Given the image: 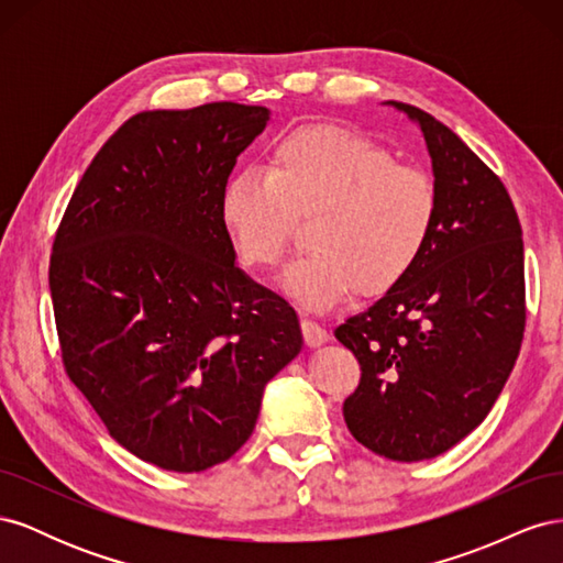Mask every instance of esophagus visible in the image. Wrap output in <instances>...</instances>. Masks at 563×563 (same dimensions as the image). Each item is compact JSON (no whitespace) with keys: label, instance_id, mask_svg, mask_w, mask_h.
Returning a JSON list of instances; mask_svg holds the SVG:
<instances>
[{"label":"esophagus","instance_id":"1","mask_svg":"<svg viewBox=\"0 0 563 563\" xmlns=\"http://www.w3.org/2000/svg\"><path fill=\"white\" fill-rule=\"evenodd\" d=\"M300 329H302L305 343H308L310 347H319V345H323V343H327V340H329L327 329H323L321 323H317L314 319H308V317H305V319L300 321Z\"/></svg>","mask_w":563,"mask_h":563}]
</instances>
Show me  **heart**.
<instances>
[{"mask_svg":"<svg viewBox=\"0 0 563 563\" xmlns=\"http://www.w3.org/2000/svg\"><path fill=\"white\" fill-rule=\"evenodd\" d=\"M437 185L383 145L338 126H302L269 150L267 166L236 172L220 195V220L242 263L277 267L298 218L314 246L286 269L284 288L327 310L356 288L378 296L422 258L437 223Z\"/></svg>","mask_w":563,"mask_h":563,"instance_id":"b5f03b06","label":"heart"}]
</instances>
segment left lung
Masks as SVG:
<instances>
[{
  "label": "left lung",
  "mask_w": 563,
  "mask_h": 563,
  "mask_svg": "<svg viewBox=\"0 0 563 563\" xmlns=\"http://www.w3.org/2000/svg\"><path fill=\"white\" fill-rule=\"evenodd\" d=\"M420 126L439 209L404 282L335 329L362 366L343 404L352 437L399 463L446 453L496 404L521 350L523 240L505 185L428 112L387 100Z\"/></svg>",
  "instance_id": "obj_1"
}]
</instances>
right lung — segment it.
I'll return each instance as SVG.
<instances>
[{
  "label": "right lung",
  "instance_id": "1",
  "mask_svg": "<svg viewBox=\"0 0 563 563\" xmlns=\"http://www.w3.org/2000/svg\"><path fill=\"white\" fill-rule=\"evenodd\" d=\"M269 110L133 114L67 203L48 288L67 376L145 463L201 472L251 437L302 347L296 310L236 267L220 195Z\"/></svg>",
  "mask_w": 563,
  "mask_h": 563
}]
</instances>
